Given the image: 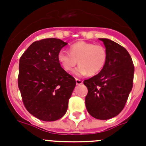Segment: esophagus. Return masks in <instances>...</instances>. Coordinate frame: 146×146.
<instances>
[{"mask_svg":"<svg viewBox=\"0 0 146 146\" xmlns=\"http://www.w3.org/2000/svg\"><path fill=\"white\" fill-rule=\"evenodd\" d=\"M76 85H81L82 84V80H80V79H76Z\"/></svg>","mask_w":146,"mask_h":146,"instance_id":"esophagus-1","label":"esophagus"}]
</instances>
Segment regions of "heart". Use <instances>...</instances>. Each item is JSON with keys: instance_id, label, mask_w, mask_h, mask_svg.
<instances>
[{"instance_id": "b5f03b06", "label": "heart", "mask_w": 146, "mask_h": 146, "mask_svg": "<svg viewBox=\"0 0 146 146\" xmlns=\"http://www.w3.org/2000/svg\"><path fill=\"white\" fill-rule=\"evenodd\" d=\"M57 57L66 72L73 71L79 62L80 65L74 71L76 76H94L104 68L107 60V51L102 45L80 41L70 47V53L62 50Z\"/></svg>"}]
</instances>
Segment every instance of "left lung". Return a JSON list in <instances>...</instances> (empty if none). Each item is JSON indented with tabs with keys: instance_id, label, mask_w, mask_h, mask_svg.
<instances>
[{
	"instance_id": "8db88e82",
	"label": "left lung",
	"mask_w": 146,
	"mask_h": 146,
	"mask_svg": "<svg viewBox=\"0 0 146 146\" xmlns=\"http://www.w3.org/2000/svg\"><path fill=\"white\" fill-rule=\"evenodd\" d=\"M107 51V60L99 73L84 80L88 89L86 107L98 120H108L122 111L133 88L134 65L126 48L108 38H99Z\"/></svg>"
}]
</instances>
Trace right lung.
<instances>
[{
	"mask_svg": "<svg viewBox=\"0 0 146 146\" xmlns=\"http://www.w3.org/2000/svg\"><path fill=\"white\" fill-rule=\"evenodd\" d=\"M67 43L58 38L33 42L19 59L18 86L26 110L43 121L66 113L75 79L62 68L58 54Z\"/></svg>",
	"mask_w": 146,
	"mask_h": 146,
	"instance_id": "1",
	"label": "right lung"
}]
</instances>
